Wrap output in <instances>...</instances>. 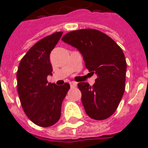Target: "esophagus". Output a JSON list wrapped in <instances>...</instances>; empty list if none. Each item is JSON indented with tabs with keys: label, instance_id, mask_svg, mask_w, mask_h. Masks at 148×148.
I'll return each instance as SVG.
<instances>
[{
	"label": "esophagus",
	"instance_id": "esophagus-1",
	"mask_svg": "<svg viewBox=\"0 0 148 148\" xmlns=\"http://www.w3.org/2000/svg\"><path fill=\"white\" fill-rule=\"evenodd\" d=\"M69 84H70V87L77 86V83H75V82H70V83H69Z\"/></svg>",
	"mask_w": 148,
	"mask_h": 148
}]
</instances>
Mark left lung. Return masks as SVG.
I'll return each mask as SVG.
<instances>
[{
	"instance_id": "8db88e82",
	"label": "left lung",
	"mask_w": 148,
	"mask_h": 148,
	"mask_svg": "<svg viewBox=\"0 0 148 148\" xmlns=\"http://www.w3.org/2000/svg\"><path fill=\"white\" fill-rule=\"evenodd\" d=\"M62 40L77 49L86 68L97 75L93 86L81 82V101L88 117L95 120L109 118L116 111L125 89L127 63L122 49L99 30H74Z\"/></svg>"
}]
</instances>
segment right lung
I'll use <instances>...</instances> for the list:
<instances>
[{
    "instance_id": "obj_1",
    "label": "right lung",
    "mask_w": 148,
    "mask_h": 148,
    "mask_svg": "<svg viewBox=\"0 0 148 148\" xmlns=\"http://www.w3.org/2000/svg\"><path fill=\"white\" fill-rule=\"evenodd\" d=\"M62 34L56 32L35 44L21 60L16 74L23 110L40 127H50L59 121L62 102L70 87L68 83L59 86L47 81L53 71L49 55Z\"/></svg>"
}]
</instances>
